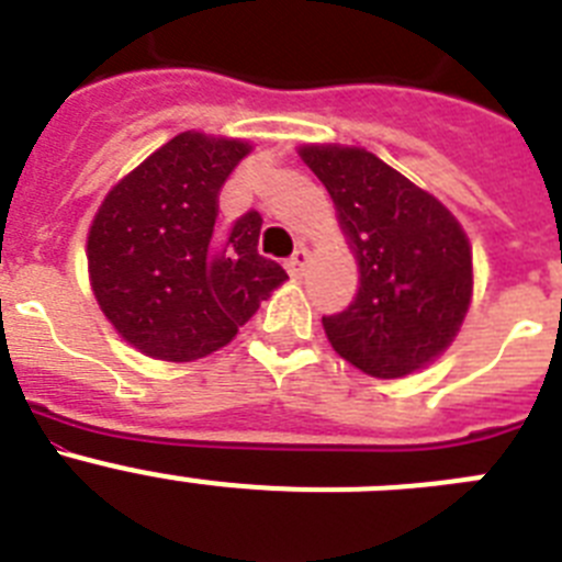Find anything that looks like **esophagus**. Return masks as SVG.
I'll list each match as a JSON object with an SVG mask.
<instances>
[{
  "instance_id": "34e87169",
  "label": "esophagus",
  "mask_w": 562,
  "mask_h": 562,
  "mask_svg": "<svg viewBox=\"0 0 562 562\" xmlns=\"http://www.w3.org/2000/svg\"><path fill=\"white\" fill-rule=\"evenodd\" d=\"M306 261H310V252H306V247H297V250L290 256V261H286V270H290V276H304Z\"/></svg>"
}]
</instances>
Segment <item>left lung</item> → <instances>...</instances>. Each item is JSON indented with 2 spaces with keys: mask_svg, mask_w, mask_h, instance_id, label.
<instances>
[{
  "mask_svg": "<svg viewBox=\"0 0 562 562\" xmlns=\"http://www.w3.org/2000/svg\"><path fill=\"white\" fill-rule=\"evenodd\" d=\"M335 202L360 267L349 310L324 317L331 349L362 374L400 380L459 335L473 297V250L434 193L357 146H301Z\"/></svg>",
  "mask_w": 562,
  "mask_h": 562,
  "instance_id": "8db88e82",
  "label": "left lung"
}]
</instances>
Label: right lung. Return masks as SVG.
I'll use <instances>...</instances> for the list:
<instances>
[{
  "mask_svg": "<svg viewBox=\"0 0 562 562\" xmlns=\"http://www.w3.org/2000/svg\"><path fill=\"white\" fill-rule=\"evenodd\" d=\"M250 143L182 132L128 171L87 236L92 292L117 335L146 357L191 362L236 337L286 281L258 256L261 216L220 225V191Z\"/></svg>",
  "mask_w": 562,
  "mask_h": 562,
  "instance_id": "right-lung-1",
  "label": "right lung"
}]
</instances>
